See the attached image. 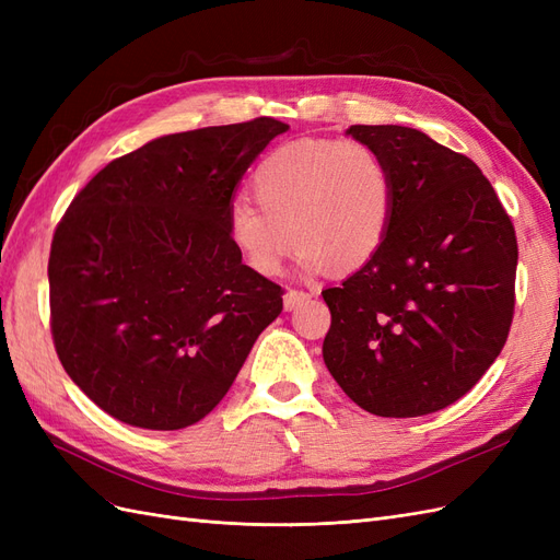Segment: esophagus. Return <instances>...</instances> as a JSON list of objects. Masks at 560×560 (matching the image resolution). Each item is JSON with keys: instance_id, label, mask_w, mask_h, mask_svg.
Instances as JSON below:
<instances>
[{"instance_id": "1", "label": "esophagus", "mask_w": 560, "mask_h": 560, "mask_svg": "<svg viewBox=\"0 0 560 560\" xmlns=\"http://www.w3.org/2000/svg\"><path fill=\"white\" fill-rule=\"evenodd\" d=\"M311 294L303 290H287L284 292V311H294L296 306H301L303 301H308Z\"/></svg>"}]
</instances>
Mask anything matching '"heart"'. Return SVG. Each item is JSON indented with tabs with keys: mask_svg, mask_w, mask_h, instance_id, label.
I'll list each match as a JSON object with an SVG mask.
<instances>
[{
	"mask_svg": "<svg viewBox=\"0 0 560 560\" xmlns=\"http://www.w3.org/2000/svg\"><path fill=\"white\" fill-rule=\"evenodd\" d=\"M249 198H235L226 233L259 276H278L299 247L306 273L354 270L383 247L395 217V177L374 147L358 140H294L257 165Z\"/></svg>",
	"mask_w": 560,
	"mask_h": 560,
	"instance_id": "b5f03b06",
	"label": "heart"
}]
</instances>
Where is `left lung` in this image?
Returning <instances> with one entry per match:
<instances>
[{
    "mask_svg": "<svg viewBox=\"0 0 560 560\" xmlns=\"http://www.w3.org/2000/svg\"><path fill=\"white\" fill-rule=\"evenodd\" d=\"M395 177L378 254L341 287L325 364L343 393L383 418L428 416L479 383L510 336L518 245L479 165L404 126H350Z\"/></svg>",
    "mask_w": 560,
    "mask_h": 560,
    "instance_id": "8db88e82",
    "label": "left lung"
}]
</instances>
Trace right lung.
I'll return each instance as SVG.
<instances>
[{
  "label": "right lung",
  "instance_id": "right-lung-1",
  "mask_svg": "<svg viewBox=\"0 0 560 560\" xmlns=\"http://www.w3.org/2000/svg\"><path fill=\"white\" fill-rule=\"evenodd\" d=\"M287 124L270 116L165 135L74 196L48 257L50 334L83 393L116 420L182 430L229 393L282 287L226 233L235 184Z\"/></svg>",
  "mask_w": 560,
  "mask_h": 560
}]
</instances>
